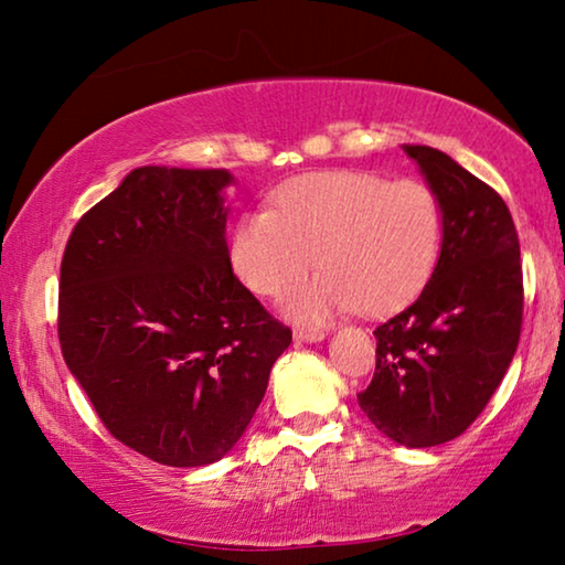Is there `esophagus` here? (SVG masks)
Wrapping results in <instances>:
<instances>
[{
	"label": "esophagus",
	"mask_w": 565,
	"mask_h": 565,
	"mask_svg": "<svg viewBox=\"0 0 565 565\" xmlns=\"http://www.w3.org/2000/svg\"><path fill=\"white\" fill-rule=\"evenodd\" d=\"M323 339H327V333L319 331V329H313V331H303V329L294 331V341H299V343H317V341H323Z\"/></svg>",
	"instance_id": "obj_1"
}]
</instances>
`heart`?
<instances>
[{"label": "heart", "instance_id": "obj_1", "mask_svg": "<svg viewBox=\"0 0 565 565\" xmlns=\"http://www.w3.org/2000/svg\"><path fill=\"white\" fill-rule=\"evenodd\" d=\"M444 206L416 179L391 181L371 171H327L296 179L274 209L242 214L232 234L238 279L262 296H281L311 269L286 313L323 323L337 313H386L428 281L441 254Z\"/></svg>", "mask_w": 565, "mask_h": 565}]
</instances>
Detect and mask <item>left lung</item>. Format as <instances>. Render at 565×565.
I'll list each match as a JSON object with an SVG mask.
<instances>
[{
	"label": "left lung",
	"instance_id": "left-lung-1",
	"mask_svg": "<svg viewBox=\"0 0 565 565\" xmlns=\"http://www.w3.org/2000/svg\"><path fill=\"white\" fill-rule=\"evenodd\" d=\"M444 206V242L418 299L374 331L376 374L359 406L408 448L461 436L509 371L521 337V246L509 206L458 161L404 145Z\"/></svg>",
	"mask_w": 565,
	"mask_h": 565
}]
</instances>
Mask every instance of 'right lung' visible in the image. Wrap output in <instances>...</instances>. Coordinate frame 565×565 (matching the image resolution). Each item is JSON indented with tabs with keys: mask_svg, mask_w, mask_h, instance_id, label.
I'll return each mask as SVG.
<instances>
[{
	"mask_svg": "<svg viewBox=\"0 0 565 565\" xmlns=\"http://www.w3.org/2000/svg\"><path fill=\"white\" fill-rule=\"evenodd\" d=\"M226 169L139 167L66 242L60 343L114 438L194 468L244 436L291 331L236 279Z\"/></svg>",
	"mask_w": 565,
	"mask_h": 565,
	"instance_id": "1",
	"label": "right lung"
}]
</instances>
